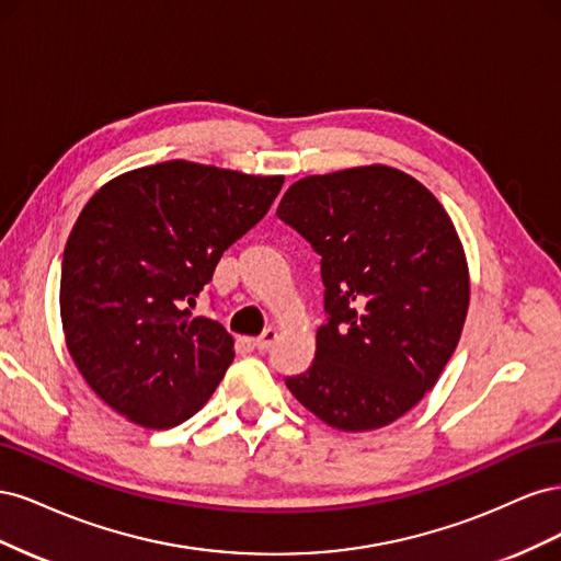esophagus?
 I'll list each match as a JSON object with an SVG mask.
<instances>
[{"mask_svg": "<svg viewBox=\"0 0 561 561\" xmlns=\"http://www.w3.org/2000/svg\"><path fill=\"white\" fill-rule=\"evenodd\" d=\"M276 336H278V332L276 330H264V334L262 336H257V339H254V342H252V346L254 348H257L260 353H264V351H268L271 346H274V342H276Z\"/></svg>", "mask_w": 561, "mask_h": 561, "instance_id": "esophagus-1", "label": "esophagus"}]
</instances>
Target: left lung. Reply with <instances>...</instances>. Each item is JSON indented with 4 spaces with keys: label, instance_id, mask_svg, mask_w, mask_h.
I'll return each instance as SVG.
<instances>
[{
    "label": "left lung",
    "instance_id": "1",
    "mask_svg": "<svg viewBox=\"0 0 561 561\" xmlns=\"http://www.w3.org/2000/svg\"><path fill=\"white\" fill-rule=\"evenodd\" d=\"M278 217L320 254L325 325L290 393L346 433L388 426L443 375L470 276L451 217L426 186L371 163L297 180Z\"/></svg>",
    "mask_w": 561,
    "mask_h": 561
}]
</instances>
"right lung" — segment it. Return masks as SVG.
Segmentation results:
<instances>
[{
	"label": "right lung",
	"instance_id": "add662e5",
	"mask_svg": "<svg viewBox=\"0 0 561 561\" xmlns=\"http://www.w3.org/2000/svg\"><path fill=\"white\" fill-rule=\"evenodd\" d=\"M283 182L175 159L110 180L83 206L62 254L60 318L77 369L114 412L163 431L215 393L233 339L186 307Z\"/></svg>",
	"mask_w": 561,
	"mask_h": 561
}]
</instances>
